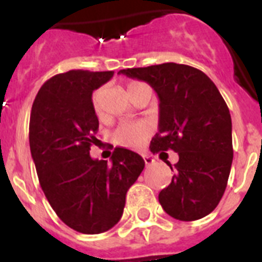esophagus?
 <instances>
[{
    "label": "esophagus",
    "instance_id": "esophagus-1",
    "mask_svg": "<svg viewBox=\"0 0 262 262\" xmlns=\"http://www.w3.org/2000/svg\"><path fill=\"white\" fill-rule=\"evenodd\" d=\"M145 165H152L155 163V159L152 156H144Z\"/></svg>",
    "mask_w": 262,
    "mask_h": 262
}]
</instances>
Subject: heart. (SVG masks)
Returning <instances> with one entry per match:
<instances>
[{
	"label": "heart",
	"mask_w": 262,
	"mask_h": 262,
	"mask_svg": "<svg viewBox=\"0 0 262 262\" xmlns=\"http://www.w3.org/2000/svg\"><path fill=\"white\" fill-rule=\"evenodd\" d=\"M139 84L140 82H133V84H129L128 89ZM101 96H102V90L98 89L94 92L93 97H92L96 111H99V108H101ZM151 133V127L148 126L147 123H143V122H128V123H123L118 127L114 134V138L120 145L135 148L140 147L149 138Z\"/></svg>",
	"instance_id": "obj_1"
}]
</instances>
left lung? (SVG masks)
<instances>
[{
  "instance_id": "left-lung-1",
  "label": "left lung",
  "mask_w": 262,
  "mask_h": 262,
  "mask_svg": "<svg viewBox=\"0 0 262 262\" xmlns=\"http://www.w3.org/2000/svg\"><path fill=\"white\" fill-rule=\"evenodd\" d=\"M118 73L145 81L159 97L151 151L178 154L177 164L166 161L174 174L159 194L164 211L184 222L209 215L223 196L233 159L230 110L217 88L200 69L176 62Z\"/></svg>"
}]
</instances>
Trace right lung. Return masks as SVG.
Listing matches in <instances>:
<instances>
[{
	"label": "right lung",
	"mask_w": 262,
	"mask_h": 262,
	"mask_svg": "<svg viewBox=\"0 0 262 262\" xmlns=\"http://www.w3.org/2000/svg\"><path fill=\"white\" fill-rule=\"evenodd\" d=\"M113 76L81 69L53 76L36 94L30 117V149L41 190L67 226L88 235L120 221L127 190L145 164L126 148H115L110 164L89 154L98 131L92 94Z\"/></svg>",
	"instance_id": "obj_1"
}]
</instances>
